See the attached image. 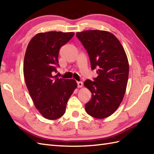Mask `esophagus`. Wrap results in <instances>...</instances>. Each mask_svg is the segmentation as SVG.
I'll return each instance as SVG.
<instances>
[{"instance_id":"34e87169","label":"esophagus","mask_w":154,"mask_h":154,"mask_svg":"<svg viewBox=\"0 0 154 154\" xmlns=\"http://www.w3.org/2000/svg\"><path fill=\"white\" fill-rule=\"evenodd\" d=\"M83 82H81V81L77 82V87H78V88H81L82 87H83Z\"/></svg>"}]
</instances>
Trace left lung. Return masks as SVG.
I'll list each match as a JSON object with an SVG mask.
<instances>
[{"label":"left lung","mask_w":154,"mask_h":154,"mask_svg":"<svg viewBox=\"0 0 154 154\" xmlns=\"http://www.w3.org/2000/svg\"><path fill=\"white\" fill-rule=\"evenodd\" d=\"M76 36L87 50L91 69H98L94 81L87 79L84 83L92 93L85 110L97 119L108 117L119 108L125 94L129 73L126 52L108 31L87 30L77 32Z\"/></svg>","instance_id":"1"}]
</instances>
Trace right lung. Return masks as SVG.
Returning a JSON list of instances; mask_svg holds the SVG:
<instances>
[{
    "label": "right lung",
    "mask_w": 154,
    "mask_h": 154,
    "mask_svg": "<svg viewBox=\"0 0 154 154\" xmlns=\"http://www.w3.org/2000/svg\"><path fill=\"white\" fill-rule=\"evenodd\" d=\"M73 32L39 33L31 38L23 61L25 81L35 108L45 118L55 120L66 112L67 101L77 87L74 79L53 76L58 66L60 49Z\"/></svg>",
    "instance_id": "obj_1"
}]
</instances>
